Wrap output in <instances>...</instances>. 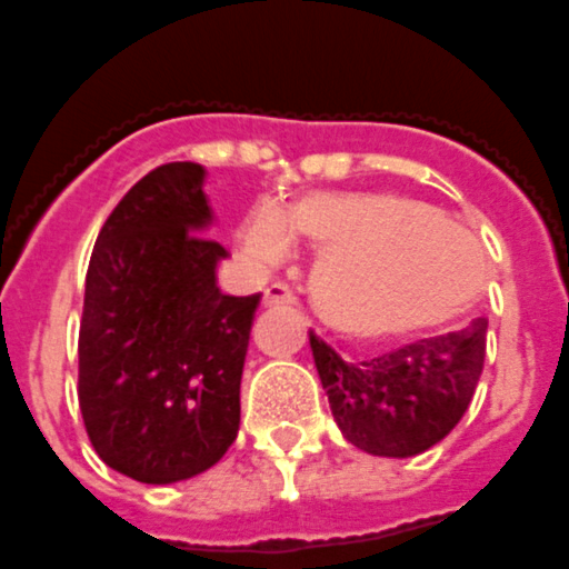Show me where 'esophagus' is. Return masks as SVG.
<instances>
[{
    "label": "esophagus",
    "mask_w": 569,
    "mask_h": 569,
    "mask_svg": "<svg viewBox=\"0 0 569 569\" xmlns=\"http://www.w3.org/2000/svg\"><path fill=\"white\" fill-rule=\"evenodd\" d=\"M263 302H267V306H291V302H297V297L295 291H291V286L272 283L263 291Z\"/></svg>",
    "instance_id": "34e87169"
}]
</instances>
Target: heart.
<instances>
[{
	"label": "heart",
	"instance_id": "heart-1",
	"mask_svg": "<svg viewBox=\"0 0 569 569\" xmlns=\"http://www.w3.org/2000/svg\"><path fill=\"white\" fill-rule=\"evenodd\" d=\"M291 232L322 252L317 315L357 342H390L463 315L486 258L466 227L398 193H306L286 212H254L243 241L263 260L289 254Z\"/></svg>",
	"mask_w": 569,
	"mask_h": 569
}]
</instances>
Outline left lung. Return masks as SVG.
I'll list each match as a JSON object with an SVG mask.
<instances>
[{
  "mask_svg": "<svg viewBox=\"0 0 569 569\" xmlns=\"http://www.w3.org/2000/svg\"><path fill=\"white\" fill-rule=\"evenodd\" d=\"M488 320L418 339L370 362L350 365L309 331L315 365L345 438L379 458H412L458 427L486 362Z\"/></svg>",
  "mask_w": 569,
  "mask_h": 569,
  "instance_id": "left-lung-1",
  "label": "left lung"
}]
</instances>
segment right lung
Segmentation results:
<instances>
[{"instance_id": "right-lung-1", "label": "right lung", "mask_w": 569, "mask_h": 569, "mask_svg": "<svg viewBox=\"0 0 569 569\" xmlns=\"http://www.w3.org/2000/svg\"><path fill=\"white\" fill-rule=\"evenodd\" d=\"M204 168L140 179L94 241L78 333V405L94 452L137 482L219 463L241 423V373L260 295L216 286Z\"/></svg>"}]
</instances>
